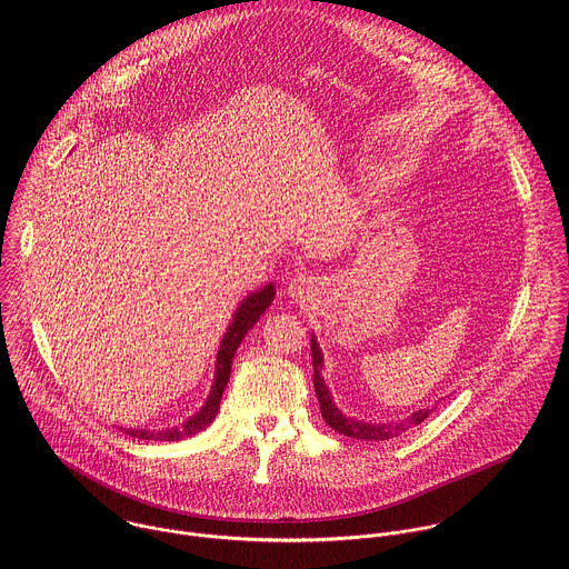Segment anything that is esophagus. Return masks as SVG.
<instances>
[{
  "instance_id": "obj_1",
  "label": "esophagus",
  "mask_w": 569,
  "mask_h": 569,
  "mask_svg": "<svg viewBox=\"0 0 569 569\" xmlns=\"http://www.w3.org/2000/svg\"><path fill=\"white\" fill-rule=\"evenodd\" d=\"M313 289H316V284L309 276H298L287 284V293L296 300H309L313 296Z\"/></svg>"
}]
</instances>
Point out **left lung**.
Instances as JSON below:
<instances>
[{"mask_svg":"<svg viewBox=\"0 0 569 569\" xmlns=\"http://www.w3.org/2000/svg\"><path fill=\"white\" fill-rule=\"evenodd\" d=\"M311 355H313V386H316V395H318V401H320L322 418H325L326 425L330 429L339 431L341 436L357 438V440H390V438L401 436L409 427L422 422L433 411V407L431 409H420V411L411 413L409 418L401 420V422H388V425H372V422H359V420L346 418L332 403V399L326 390L325 379L320 377L322 352H320V346L316 343V339H311Z\"/></svg>","mask_w":569,"mask_h":569,"instance_id":"8db88e82","label":"left lung"}]
</instances>
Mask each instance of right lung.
<instances>
[{
    "instance_id": "right-lung-1",
    "label": "right lung",
    "mask_w": 569,
    "mask_h": 569,
    "mask_svg": "<svg viewBox=\"0 0 569 569\" xmlns=\"http://www.w3.org/2000/svg\"><path fill=\"white\" fill-rule=\"evenodd\" d=\"M273 284H267L262 291L251 293L249 298H244L243 305L239 307V311L234 313V320L228 328L221 348H219V357H217V377H214V386L212 392L206 401V406L201 407V411H197L192 418H188L183 425L172 427V429H163V431H140V429H122L124 433L133 436V438H142V440H156V442H172V440H181L186 436H192L201 429H206L221 406V397L223 390L230 381V372H232V357L239 348V343L243 341L247 330L260 320V316H264V311L269 309V305L273 302Z\"/></svg>"
}]
</instances>
